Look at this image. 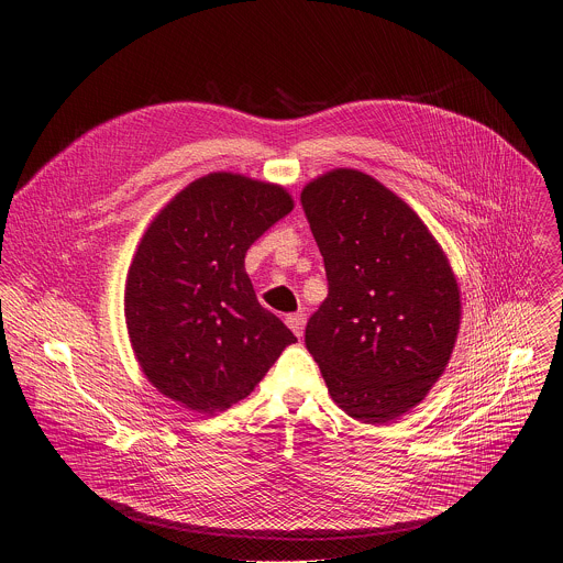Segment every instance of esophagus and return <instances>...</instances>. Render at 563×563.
Masks as SVG:
<instances>
[{"label": "esophagus", "instance_id": "1", "mask_svg": "<svg viewBox=\"0 0 563 563\" xmlns=\"http://www.w3.org/2000/svg\"><path fill=\"white\" fill-rule=\"evenodd\" d=\"M285 323H287V328L300 339L302 336V330H305V316L302 313H289L287 318H285Z\"/></svg>", "mask_w": 563, "mask_h": 563}]
</instances>
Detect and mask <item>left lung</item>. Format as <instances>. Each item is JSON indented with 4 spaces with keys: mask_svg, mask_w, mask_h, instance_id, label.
<instances>
[{
    "mask_svg": "<svg viewBox=\"0 0 563 563\" xmlns=\"http://www.w3.org/2000/svg\"><path fill=\"white\" fill-rule=\"evenodd\" d=\"M300 202L330 285L305 345L345 415L372 426L404 417L456 343L461 296L448 256L415 209L363 172L318 176Z\"/></svg>",
    "mask_w": 563,
    "mask_h": 563,
    "instance_id": "left-lung-1",
    "label": "left lung"
}]
</instances>
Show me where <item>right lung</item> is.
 <instances>
[{
  "mask_svg": "<svg viewBox=\"0 0 563 563\" xmlns=\"http://www.w3.org/2000/svg\"><path fill=\"white\" fill-rule=\"evenodd\" d=\"M291 209L280 185L218 172L151 220L126 274L124 318L159 394L198 415L224 412L296 343L245 272L247 250Z\"/></svg>",
  "mask_w": 563,
  "mask_h": 563,
  "instance_id": "obj_1",
  "label": "right lung"
}]
</instances>
